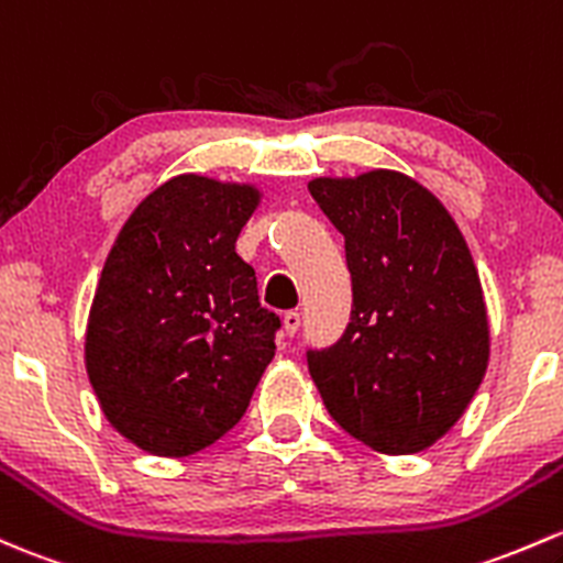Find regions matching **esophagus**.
Listing matches in <instances>:
<instances>
[{
	"instance_id": "1",
	"label": "esophagus",
	"mask_w": 563,
	"mask_h": 563,
	"mask_svg": "<svg viewBox=\"0 0 563 563\" xmlns=\"http://www.w3.org/2000/svg\"><path fill=\"white\" fill-rule=\"evenodd\" d=\"M299 327H301V316L297 310H288V312H283V329H286V334L288 336H294L299 331Z\"/></svg>"
}]
</instances>
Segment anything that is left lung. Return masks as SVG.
I'll return each mask as SVG.
<instances>
[{"instance_id": "left-lung-1", "label": "left lung", "mask_w": 563, "mask_h": 563, "mask_svg": "<svg viewBox=\"0 0 563 563\" xmlns=\"http://www.w3.org/2000/svg\"><path fill=\"white\" fill-rule=\"evenodd\" d=\"M307 188L345 236L353 280L345 334L307 351L312 380L329 416L372 451L421 453L464 416L490 356L464 234L429 188L394 169Z\"/></svg>"}]
</instances>
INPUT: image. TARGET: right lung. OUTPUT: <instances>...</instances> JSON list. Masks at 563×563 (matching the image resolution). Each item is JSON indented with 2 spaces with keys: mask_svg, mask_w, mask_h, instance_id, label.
I'll return each instance as SVG.
<instances>
[{
  "mask_svg": "<svg viewBox=\"0 0 563 563\" xmlns=\"http://www.w3.org/2000/svg\"><path fill=\"white\" fill-rule=\"evenodd\" d=\"M262 191L177 175L112 242L86 329V369L112 429L153 455L205 451L245 416L280 318L234 245Z\"/></svg>",
  "mask_w": 563,
  "mask_h": 563,
  "instance_id": "1",
  "label": "right lung"
}]
</instances>
